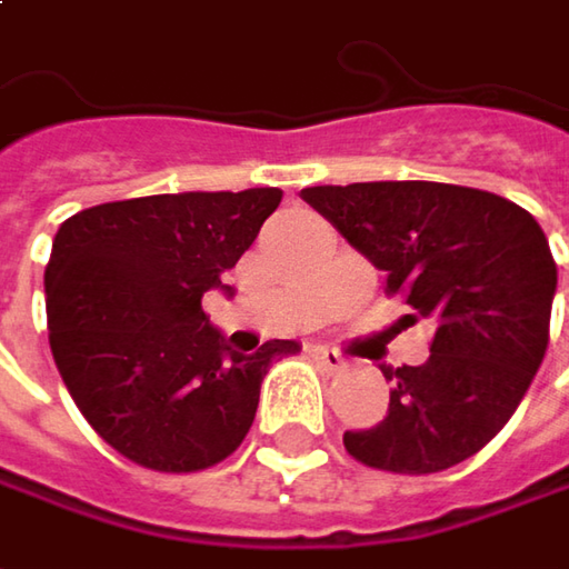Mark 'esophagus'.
Listing matches in <instances>:
<instances>
[{
    "mask_svg": "<svg viewBox=\"0 0 569 569\" xmlns=\"http://www.w3.org/2000/svg\"><path fill=\"white\" fill-rule=\"evenodd\" d=\"M310 358H313L323 371H342V368H346L342 356L332 352V349H323V346H313V349H310Z\"/></svg>",
    "mask_w": 569,
    "mask_h": 569,
    "instance_id": "esophagus-1",
    "label": "esophagus"
}]
</instances>
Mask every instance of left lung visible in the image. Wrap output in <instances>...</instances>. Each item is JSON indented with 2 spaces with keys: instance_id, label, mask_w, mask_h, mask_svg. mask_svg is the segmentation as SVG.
I'll list each match as a JSON object with an SVG mask.
<instances>
[{
  "instance_id": "obj_1",
  "label": "left lung",
  "mask_w": 569,
  "mask_h": 569,
  "mask_svg": "<svg viewBox=\"0 0 569 569\" xmlns=\"http://www.w3.org/2000/svg\"><path fill=\"white\" fill-rule=\"evenodd\" d=\"M300 198L387 271L407 323L436 336L422 365L383 368V422L346 432L365 468L439 473L509 422L551 339L557 262L538 220L493 191L445 182L303 188Z\"/></svg>"
}]
</instances>
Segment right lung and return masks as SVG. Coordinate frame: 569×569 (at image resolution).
<instances>
[{
  "label": "right lung",
  "mask_w": 569,
  "mask_h": 569,
  "mask_svg": "<svg viewBox=\"0 0 569 569\" xmlns=\"http://www.w3.org/2000/svg\"><path fill=\"white\" fill-rule=\"evenodd\" d=\"M278 204L281 188L186 191L60 223L43 271L50 352L79 412L133 465L194 473L230 458L271 361L300 349L230 352L201 307Z\"/></svg>",
  "instance_id": "add662e5"
}]
</instances>
